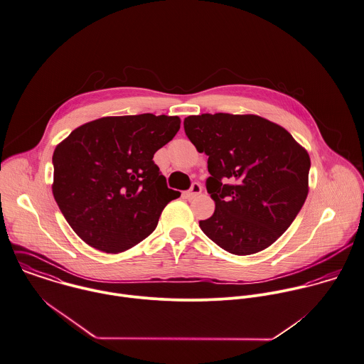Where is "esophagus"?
Returning a JSON list of instances; mask_svg holds the SVG:
<instances>
[{"label":"esophagus","instance_id":"1","mask_svg":"<svg viewBox=\"0 0 364 364\" xmlns=\"http://www.w3.org/2000/svg\"><path fill=\"white\" fill-rule=\"evenodd\" d=\"M201 191H203V187H201L198 183H194V184L191 186V188L184 193V197H186L187 200H193V198H196L197 196H200Z\"/></svg>","mask_w":364,"mask_h":364}]
</instances>
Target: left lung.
I'll return each mask as SVG.
<instances>
[{
  "instance_id": "left-lung-1",
  "label": "left lung",
  "mask_w": 364,
  "mask_h": 364,
  "mask_svg": "<svg viewBox=\"0 0 364 364\" xmlns=\"http://www.w3.org/2000/svg\"><path fill=\"white\" fill-rule=\"evenodd\" d=\"M184 131L208 156L215 211L200 220L203 232L237 256L273 245L306 200L308 151L283 127L252 114L191 115Z\"/></svg>"
}]
</instances>
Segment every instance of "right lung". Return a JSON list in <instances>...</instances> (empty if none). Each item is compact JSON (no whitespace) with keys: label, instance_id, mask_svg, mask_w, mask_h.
<instances>
[{"label":"right lung","instance_id":"add662e5","mask_svg":"<svg viewBox=\"0 0 364 364\" xmlns=\"http://www.w3.org/2000/svg\"><path fill=\"white\" fill-rule=\"evenodd\" d=\"M178 117L125 115L87 122L53 151V197L74 232L105 253L125 252L180 197L153 161L180 129Z\"/></svg>","mask_w":364,"mask_h":364}]
</instances>
